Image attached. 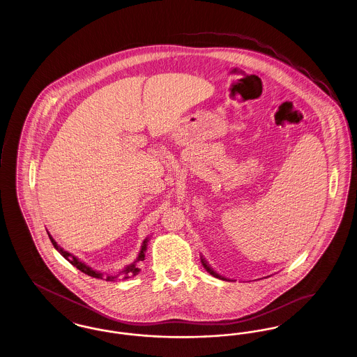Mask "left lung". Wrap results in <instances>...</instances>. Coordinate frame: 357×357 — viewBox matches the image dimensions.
I'll list each match as a JSON object with an SVG mask.
<instances>
[{"mask_svg": "<svg viewBox=\"0 0 357 357\" xmlns=\"http://www.w3.org/2000/svg\"><path fill=\"white\" fill-rule=\"evenodd\" d=\"M201 261H202V265L204 266V269L207 271V272L210 273L211 275H214L215 278H220V280H223V281H230L229 278H226V277H223V275H221V274H218L217 272H214V269L207 264V261L204 259V257H201Z\"/></svg>", "mask_w": 357, "mask_h": 357, "instance_id": "left-lung-1", "label": "left lung"}]
</instances>
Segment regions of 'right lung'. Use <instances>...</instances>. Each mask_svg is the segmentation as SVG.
<instances>
[{
  "mask_svg": "<svg viewBox=\"0 0 357 357\" xmlns=\"http://www.w3.org/2000/svg\"><path fill=\"white\" fill-rule=\"evenodd\" d=\"M47 233H48V237L51 239L52 245L54 246V249H56L60 255H63V257L68 261L69 264H72L73 266H76L80 272L85 273V274L91 275V277H95V278L105 280V281H114V280H116L118 277H123V280H126V278H131V277H134V275H136L137 273L140 272V269L137 268V264H139L140 261H143V259H144V257H146V250H147V243H149V238H146V239L143 241V243H142L140 252H139V255H137V258H136L135 261H134L131 265L126 266L121 272H119V274H116V275H109V274H107V273L93 271V269H92L91 266H88L85 262L80 261L77 257L70 255L69 252L64 250L60 245H57V242L53 239V237L50 234V231H47Z\"/></svg>",
  "mask_w": 357,
  "mask_h": 357,
  "instance_id": "add662e5",
  "label": "right lung"
}]
</instances>
